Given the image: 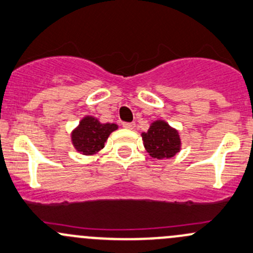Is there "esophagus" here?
<instances>
[{
    "instance_id": "34e87169",
    "label": "esophagus",
    "mask_w": 253,
    "mask_h": 253,
    "mask_svg": "<svg viewBox=\"0 0 253 253\" xmlns=\"http://www.w3.org/2000/svg\"><path fill=\"white\" fill-rule=\"evenodd\" d=\"M122 126H124L125 128H127V129H133L135 124H134V122H124V124H122Z\"/></svg>"
}]
</instances>
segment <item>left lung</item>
<instances>
[{
    "instance_id": "8db88e82",
    "label": "left lung",
    "mask_w": 253,
    "mask_h": 253,
    "mask_svg": "<svg viewBox=\"0 0 253 253\" xmlns=\"http://www.w3.org/2000/svg\"><path fill=\"white\" fill-rule=\"evenodd\" d=\"M142 139L149 155L159 160L173 158L182 149L179 133L165 120L151 122L148 131L142 133Z\"/></svg>"
}]
</instances>
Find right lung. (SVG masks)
I'll use <instances>...</instances> for the list:
<instances>
[{"mask_svg":"<svg viewBox=\"0 0 253 253\" xmlns=\"http://www.w3.org/2000/svg\"><path fill=\"white\" fill-rule=\"evenodd\" d=\"M119 128L116 124H102L97 118L86 115L78 127L71 131V143L78 153L86 156L98 155L108 140L109 135Z\"/></svg>","mask_w":253,"mask_h":253,"instance_id":"right-lung-1","label":"right lung"}]
</instances>
